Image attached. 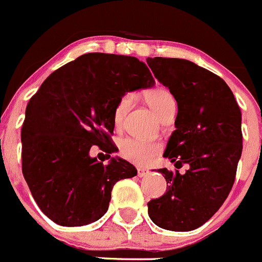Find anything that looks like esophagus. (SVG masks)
I'll return each instance as SVG.
<instances>
[{
    "label": "esophagus",
    "instance_id": "34e87169",
    "mask_svg": "<svg viewBox=\"0 0 262 262\" xmlns=\"http://www.w3.org/2000/svg\"><path fill=\"white\" fill-rule=\"evenodd\" d=\"M147 174H149V170L147 169H144V168H139V169H137V176H139V177H145V176Z\"/></svg>",
    "mask_w": 262,
    "mask_h": 262
}]
</instances>
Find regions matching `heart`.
<instances>
[{"mask_svg":"<svg viewBox=\"0 0 262 262\" xmlns=\"http://www.w3.org/2000/svg\"><path fill=\"white\" fill-rule=\"evenodd\" d=\"M145 100L149 107L159 116L160 120L169 113L174 112L176 104H177L174 95L165 88H155V89L149 90L145 94ZM132 102H134V95L130 93L120 98L113 110V122L116 127H120L123 123L126 113L130 110ZM160 150H162V144L159 142L132 139V137L123 139L120 144V152L122 158L136 165H147L151 163V160L159 154Z\"/></svg>","mask_w":262,"mask_h":262,"instance_id":"obj_1","label":"heart"}]
</instances>
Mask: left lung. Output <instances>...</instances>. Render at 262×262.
I'll return each instance as SVG.
<instances>
[{
    "instance_id": "8db88e82",
    "label": "left lung",
    "mask_w": 262,
    "mask_h": 262,
    "mask_svg": "<svg viewBox=\"0 0 262 262\" xmlns=\"http://www.w3.org/2000/svg\"><path fill=\"white\" fill-rule=\"evenodd\" d=\"M146 62L178 105L163 154L177 169H159L167 192L147 203V213L163 229L188 232L208 222L232 190L242 154V115L229 86L209 70L181 58ZM183 164L189 169L181 175Z\"/></svg>"
}]
</instances>
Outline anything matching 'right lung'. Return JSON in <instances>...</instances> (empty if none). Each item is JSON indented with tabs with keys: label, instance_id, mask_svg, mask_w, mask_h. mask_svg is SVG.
<instances>
[{
	"label": "right lung",
	"instance_id": "add662e5",
	"mask_svg": "<svg viewBox=\"0 0 262 262\" xmlns=\"http://www.w3.org/2000/svg\"><path fill=\"white\" fill-rule=\"evenodd\" d=\"M135 57L86 53L52 72L29 100L21 128L23 174L40 210L63 227H81L108 210L116 182L137 170L121 158L90 157L97 144L116 151L113 110L122 95L154 86Z\"/></svg>",
	"mask_w": 262,
	"mask_h": 262
}]
</instances>
